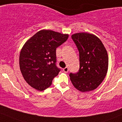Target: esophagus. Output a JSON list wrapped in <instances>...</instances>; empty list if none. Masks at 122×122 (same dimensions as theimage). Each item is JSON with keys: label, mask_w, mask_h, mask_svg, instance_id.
I'll return each instance as SVG.
<instances>
[{"label": "esophagus", "mask_w": 122, "mask_h": 122, "mask_svg": "<svg viewBox=\"0 0 122 122\" xmlns=\"http://www.w3.org/2000/svg\"><path fill=\"white\" fill-rule=\"evenodd\" d=\"M63 71H64L65 72H66V73H67L68 71H69V69H68V67H66V68H63Z\"/></svg>", "instance_id": "34e87169"}]
</instances>
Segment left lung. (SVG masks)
Masks as SVG:
<instances>
[{"label": "left lung", "instance_id": "left-lung-1", "mask_svg": "<svg viewBox=\"0 0 122 122\" xmlns=\"http://www.w3.org/2000/svg\"><path fill=\"white\" fill-rule=\"evenodd\" d=\"M79 51L80 69L69 74L72 83L77 90L86 92L97 89L106 76L108 66L107 52L101 41L88 33L72 35Z\"/></svg>", "mask_w": 122, "mask_h": 122}]
</instances>
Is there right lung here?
I'll return each mask as SVG.
<instances>
[{
  "label": "right lung",
  "instance_id": "obj_1",
  "mask_svg": "<svg viewBox=\"0 0 122 122\" xmlns=\"http://www.w3.org/2000/svg\"><path fill=\"white\" fill-rule=\"evenodd\" d=\"M68 35L42 30L29 39L20 54V68L25 81L39 91L46 90L60 71L56 65V48Z\"/></svg>",
  "mask_w": 122,
  "mask_h": 122
}]
</instances>
